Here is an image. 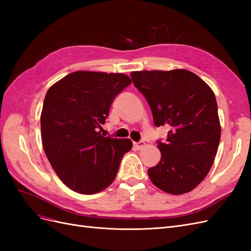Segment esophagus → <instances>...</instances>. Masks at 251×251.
Wrapping results in <instances>:
<instances>
[{"mask_svg": "<svg viewBox=\"0 0 251 251\" xmlns=\"http://www.w3.org/2000/svg\"><path fill=\"white\" fill-rule=\"evenodd\" d=\"M144 146H146V142L144 141H138V142H134V147L137 150H141Z\"/></svg>", "mask_w": 251, "mask_h": 251, "instance_id": "obj_1", "label": "esophagus"}]
</instances>
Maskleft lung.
Masks as SVG:
<instances>
[{
	"mask_svg": "<svg viewBox=\"0 0 251 251\" xmlns=\"http://www.w3.org/2000/svg\"><path fill=\"white\" fill-rule=\"evenodd\" d=\"M146 97L156 126H168L158 140L159 163L148 170L154 185L172 195L193 191L206 177L221 138L216 96L198 75L184 70L131 72Z\"/></svg>",
	"mask_w": 251,
	"mask_h": 251,
	"instance_id": "left-lung-1",
	"label": "left lung"
}]
</instances>
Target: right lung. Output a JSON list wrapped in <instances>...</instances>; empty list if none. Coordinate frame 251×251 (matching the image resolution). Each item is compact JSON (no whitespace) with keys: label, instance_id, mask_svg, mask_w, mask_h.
<instances>
[{"label":"right lung","instance_id":"1","mask_svg":"<svg viewBox=\"0 0 251 251\" xmlns=\"http://www.w3.org/2000/svg\"><path fill=\"white\" fill-rule=\"evenodd\" d=\"M132 82L123 73L76 71L53 85L41 114L43 148L63 183L82 195L107 188L115 179L130 139L98 132L110 107Z\"/></svg>","mask_w":251,"mask_h":251}]
</instances>
